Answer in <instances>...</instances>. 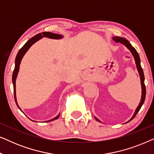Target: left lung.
I'll return each mask as SVG.
<instances>
[{
    "mask_svg": "<svg viewBox=\"0 0 154 154\" xmlns=\"http://www.w3.org/2000/svg\"><path fill=\"white\" fill-rule=\"evenodd\" d=\"M112 38H113V41H114L116 43H121V44H123V45H125V47L127 48L130 52H131L132 56H133V57L134 59V61H135L137 69L139 74H140V80H141V85H142V97H141L140 104H139L138 106L137 107V109H136L135 111H134L133 116H132V117L130 119L129 121H132V120L133 119L134 117H135L137 113L139 112V111H140L141 107H142L143 104H144L145 97H146V87H145V85H144V72H143L142 68V66H141V64H140V56H139L138 52H137V50L134 49L133 47H132L131 44L130 43V42L128 41V40L124 38L119 37V36H114V37H113ZM94 118H95V119L97 120V121L99 122H101L100 120L97 119V118H96V117H94ZM129 121H128L127 123H128Z\"/></svg>",
    "mask_w": 154,
    "mask_h": 154,
    "instance_id": "8db88e82",
    "label": "left lung"
}]
</instances>
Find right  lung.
<instances>
[{"mask_svg": "<svg viewBox=\"0 0 154 154\" xmlns=\"http://www.w3.org/2000/svg\"><path fill=\"white\" fill-rule=\"evenodd\" d=\"M46 37L48 38L51 39H62L63 38L62 35L60 34H56V33H53L51 32H43L40 33L38 34L34 35V36L31 38V39H29L28 41L26 42V43L24 44V46L21 48V49L19 50L17 54L16 58H15V66H14V69L13 71V73H12V84H13V88H14V100H15L17 106H18V108L22 111V109L20 108L19 105L17 104V98H16V79L17 77L19 70H20V65L21 64V62H22V60L23 57L24 56V54H26V52L28 51V50L31 48V46L33 45L35 42L39 41L40 39H41L42 38ZM23 112V111H22ZM59 116H60V113L56 117H54V119L51 120H49V121H47L45 122H50L54 121V120L57 119Z\"/></svg>", "mask_w": 154, "mask_h": 154, "instance_id": "add662e5", "label": "right lung"}]
</instances>
